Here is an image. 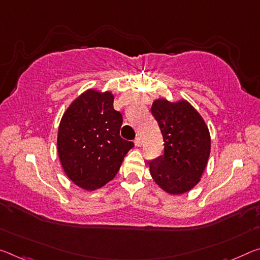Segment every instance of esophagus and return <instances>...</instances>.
Here are the masks:
<instances>
[{"label": "esophagus", "instance_id": "1", "mask_svg": "<svg viewBox=\"0 0 260 260\" xmlns=\"http://www.w3.org/2000/svg\"><path fill=\"white\" fill-rule=\"evenodd\" d=\"M134 143H135V146H137V147H141L142 146V139L138 137L137 139L134 140Z\"/></svg>", "mask_w": 260, "mask_h": 260}]
</instances>
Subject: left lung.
<instances>
[{"label": "left lung", "instance_id": "obj_1", "mask_svg": "<svg viewBox=\"0 0 260 260\" xmlns=\"http://www.w3.org/2000/svg\"><path fill=\"white\" fill-rule=\"evenodd\" d=\"M164 155L148 162L154 182L169 194H184L200 182L211 154V134L200 113L186 100L152 102Z\"/></svg>", "mask_w": 260, "mask_h": 260}]
</instances>
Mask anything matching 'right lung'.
I'll list each match as a JSON object with an SVG mask.
<instances>
[{
    "label": "right lung",
    "instance_id": "obj_1",
    "mask_svg": "<svg viewBox=\"0 0 260 260\" xmlns=\"http://www.w3.org/2000/svg\"><path fill=\"white\" fill-rule=\"evenodd\" d=\"M111 91L88 89L74 100L57 129V155L66 176L85 191L112 180L133 142L120 137L122 115Z\"/></svg>",
    "mask_w": 260,
    "mask_h": 260
}]
</instances>
